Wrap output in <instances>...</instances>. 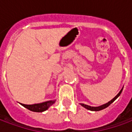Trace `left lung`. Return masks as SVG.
<instances>
[{
	"instance_id": "8db88e82",
	"label": "left lung",
	"mask_w": 132,
	"mask_h": 132,
	"mask_svg": "<svg viewBox=\"0 0 132 132\" xmlns=\"http://www.w3.org/2000/svg\"><path fill=\"white\" fill-rule=\"evenodd\" d=\"M122 90H123V88H122V89H121V90L119 92V93L115 97H114L113 99H112L110 100V101H109L108 102H107V103H105V104H104V105H100V106H98V107H92V106H90V105H85V104H83V103H80V105L82 106V107H83V108H85L86 109H87V110H90V111H100V110H103V109H105V108H108V106L110 105H111L112 102L115 100L117 98V97H119V95H120V94L122 93Z\"/></svg>"
}]
</instances>
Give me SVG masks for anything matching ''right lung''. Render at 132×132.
<instances>
[{"label": "right lung", "mask_w": 132, "mask_h": 132, "mask_svg": "<svg viewBox=\"0 0 132 132\" xmlns=\"http://www.w3.org/2000/svg\"><path fill=\"white\" fill-rule=\"evenodd\" d=\"M55 102H56V100H49V101L41 102V103H37V104H33V105H24V104H22V103H20V104L23 107L27 108L30 111L36 112H42L46 110L53 104H54Z\"/></svg>", "instance_id": "add662e5"}]
</instances>
